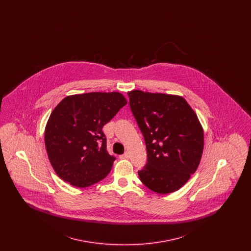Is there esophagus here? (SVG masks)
Segmentation results:
<instances>
[{
    "mask_svg": "<svg viewBox=\"0 0 251 251\" xmlns=\"http://www.w3.org/2000/svg\"><path fill=\"white\" fill-rule=\"evenodd\" d=\"M120 159H128L129 158V153L128 152H125L124 154L120 156Z\"/></svg>",
    "mask_w": 251,
    "mask_h": 251,
    "instance_id": "34e87169",
    "label": "esophagus"
}]
</instances>
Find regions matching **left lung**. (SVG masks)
Segmentation results:
<instances>
[{
  "label": "left lung",
  "instance_id": "obj_1",
  "mask_svg": "<svg viewBox=\"0 0 251 251\" xmlns=\"http://www.w3.org/2000/svg\"><path fill=\"white\" fill-rule=\"evenodd\" d=\"M128 95L148 153L139 179L157 194L179 190L196 172L202 156L204 133L197 114L181 96L141 90Z\"/></svg>",
  "mask_w": 251,
  "mask_h": 251
}]
</instances>
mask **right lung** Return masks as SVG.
<instances>
[{
  "instance_id": "obj_1",
  "label": "right lung",
  "mask_w": 251,
  "mask_h": 251,
  "mask_svg": "<svg viewBox=\"0 0 251 251\" xmlns=\"http://www.w3.org/2000/svg\"><path fill=\"white\" fill-rule=\"evenodd\" d=\"M127 104L120 92L67 96L49 118L44 141L60 179L84 188L107 176L115 157L106 151L102 127Z\"/></svg>"
}]
</instances>
